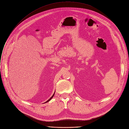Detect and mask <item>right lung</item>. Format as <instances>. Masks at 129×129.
<instances>
[{
  "label": "right lung",
  "instance_id": "obj_1",
  "mask_svg": "<svg viewBox=\"0 0 129 129\" xmlns=\"http://www.w3.org/2000/svg\"><path fill=\"white\" fill-rule=\"evenodd\" d=\"M54 93H55V92H54ZM54 93H53V94L52 95V96H51V98H50V99H49L48 101H46L45 103H47V102H49V101H50L51 100V99L53 98V96H54Z\"/></svg>",
  "mask_w": 129,
  "mask_h": 129
}]
</instances>
